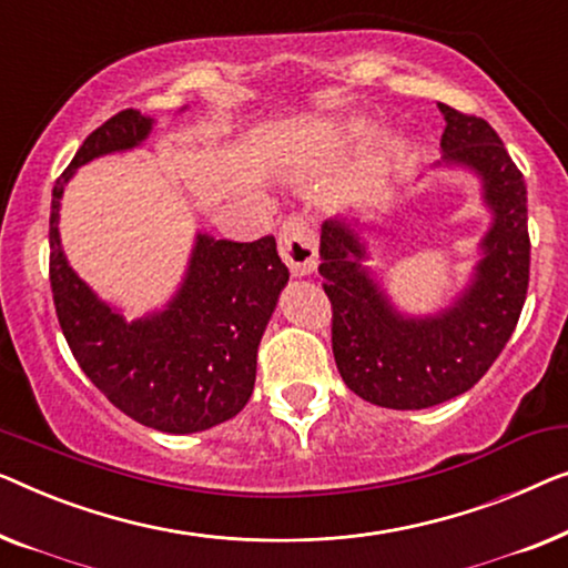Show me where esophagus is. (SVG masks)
Returning a JSON list of instances; mask_svg holds the SVG:
<instances>
[{"label": "esophagus", "mask_w": 568, "mask_h": 568, "mask_svg": "<svg viewBox=\"0 0 568 568\" xmlns=\"http://www.w3.org/2000/svg\"><path fill=\"white\" fill-rule=\"evenodd\" d=\"M277 250H281V257L293 275L303 277L316 270V234L303 215H291L283 221L281 234H277Z\"/></svg>", "instance_id": "1"}]
</instances>
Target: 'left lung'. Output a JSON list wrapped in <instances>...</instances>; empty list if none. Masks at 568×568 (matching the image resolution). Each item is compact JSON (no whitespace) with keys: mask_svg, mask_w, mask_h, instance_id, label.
<instances>
[{"mask_svg":"<svg viewBox=\"0 0 568 568\" xmlns=\"http://www.w3.org/2000/svg\"><path fill=\"white\" fill-rule=\"evenodd\" d=\"M440 113L443 159L481 174L486 203L494 207L486 257L463 298L435 318H404L361 267L365 250L349 223L326 221L318 246L342 381L386 409H427L476 386L513 337L530 283L523 172L484 118L450 105H440Z\"/></svg>","mask_w":568,"mask_h":568,"instance_id":"1","label":"left lung"}]
</instances>
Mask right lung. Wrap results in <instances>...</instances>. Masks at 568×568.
<instances>
[{"label": "right lung", "instance_id": "add662e5", "mask_svg": "<svg viewBox=\"0 0 568 568\" xmlns=\"http://www.w3.org/2000/svg\"><path fill=\"white\" fill-rule=\"evenodd\" d=\"M151 118L128 108L87 135L53 185V306L71 355L108 402L162 433H201L236 417L250 402L257 347L273 316L287 267L275 236L257 242L197 236L187 281L162 314L125 324L123 316L71 273L59 242V201L79 164L146 139Z\"/></svg>", "mask_w": 568, "mask_h": 568}]
</instances>
